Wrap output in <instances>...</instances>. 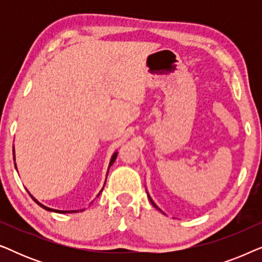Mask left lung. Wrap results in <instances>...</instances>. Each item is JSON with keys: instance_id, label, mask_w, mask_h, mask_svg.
I'll return each mask as SVG.
<instances>
[{"instance_id": "left-lung-1", "label": "left lung", "mask_w": 262, "mask_h": 262, "mask_svg": "<svg viewBox=\"0 0 262 262\" xmlns=\"http://www.w3.org/2000/svg\"><path fill=\"white\" fill-rule=\"evenodd\" d=\"M148 196H149V200H150V202H151V204H152V205H154V207H156V209H157V210H160V209H159V207H157V205H156V204L152 202V199H151V198H150V195H149V194H148ZM160 211H161V210H160Z\"/></svg>"}]
</instances>
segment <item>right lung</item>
Returning <instances> with one entry per match:
<instances>
[{
  "label": "right lung",
  "mask_w": 262,
  "mask_h": 262,
  "mask_svg": "<svg viewBox=\"0 0 262 262\" xmlns=\"http://www.w3.org/2000/svg\"><path fill=\"white\" fill-rule=\"evenodd\" d=\"M13 152H14V150H13ZM117 155H118V152H114V154H113L112 159H111V161H110V166H108V169H110V167H111V166H112V164L114 163V161H116V159H117ZM14 161H15V156H14ZM15 168H16V164H15ZM107 174H108V171H107ZM101 192H102V189H101V191H100V193H101ZM100 193H99V194H98V196L100 195ZM30 195H31V194H30ZM31 196H32V199H33V200H34V202L38 204V205H39V206H40V207H42V209H45L46 211H52V212H58V213H68V212H77V211H60V210H55V209H50V207H48V206H45V205H42V204H40V203H39V202H38V200H37V199H35L33 195H31ZM81 211H82V210H81Z\"/></svg>",
  "instance_id": "1"
}]
</instances>
